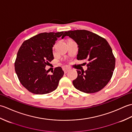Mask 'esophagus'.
<instances>
[{
	"label": "esophagus",
	"instance_id": "obj_1",
	"mask_svg": "<svg viewBox=\"0 0 132 132\" xmlns=\"http://www.w3.org/2000/svg\"><path fill=\"white\" fill-rule=\"evenodd\" d=\"M63 71H64V73H67V72H68V71L69 70V68H64L63 69Z\"/></svg>",
	"mask_w": 132,
	"mask_h": 132
}]
</instances>
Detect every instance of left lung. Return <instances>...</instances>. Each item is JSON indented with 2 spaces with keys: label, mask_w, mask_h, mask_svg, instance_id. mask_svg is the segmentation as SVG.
Here are the masks:
<instances>
[{
  "label": "left lung",
  "mask_w": 132,
  "mask_h": 132,
  "mask_svg": "<svg viewBox=\"0 0 132 132\" xmlns=\"http://www.w3.org/2000/svg\"><path fill=\"white\" fill-rule=\"evenodd\" d=\"M64 36H69L77 44V60L88 61L87 70H77L78 77L72 81L74 86L87 94L99 91L111 80L115 68V58L108 43L86 30H69Z\"/></svg>",
  "instance_id": "obj_1"
}]
</instances>
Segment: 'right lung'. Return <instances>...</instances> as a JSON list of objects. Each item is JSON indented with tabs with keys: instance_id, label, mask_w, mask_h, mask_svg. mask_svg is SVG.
Here are the masks:
<instances>
[{
	"instance_id": "1",
	"label": "right lung",
	"mask_w": 132,
	"mask_h": 132,
	"mask_svg": "<svg viewBox=\"0 0 132 132\" xmlns=\"http://www.w3.org/2000/svg\"><path fill=\"white\" fill-rule=\"evenodd\" d=\"M64 33H41L22 44L17 54L15 72L25 88L35 94L50 93L57 88L64 72L56 68L52 75L45 67L53 59V47L57 38L64 37Z\"/></svg>"
}]
</instances>
